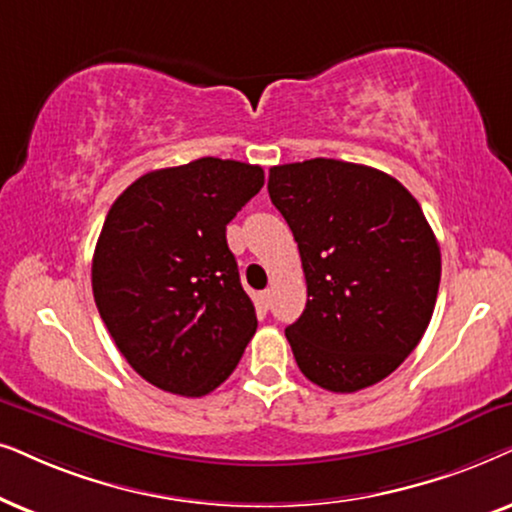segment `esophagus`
<instances>
[{
    "mask_svg": "<svg viewBox=\"0 0 512 512\" xmlns=\"http://www.w3.org/2000/svg\"><path fill=\"white\" fill-rule=\"evenodd\" d=\"M271 297H274V290H262V292H260V297H257V299H260L262 309H269V306H271Z\"/></svg>",
    "mask_w": 512,
    "mask_h": 512,
    "instance_id": "1",
    "label": "esophagus"
}]
</instances>
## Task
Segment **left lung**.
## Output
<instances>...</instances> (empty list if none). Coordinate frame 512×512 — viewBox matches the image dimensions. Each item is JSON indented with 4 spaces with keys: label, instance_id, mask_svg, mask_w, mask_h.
I'll use <instances>...</instances> for the list:
<instances>
[{
    "label": "left lung",
    "instance_id": "obj_1",
    "mask_svg": "<svg viewBox=\"0 0 512 512\" xmlns=\"http://www.w3.org/2000/svg\"><path fill=\"white\" fill-rule=\"evenodd\" d=\"M269 196L306 278V309L285 327L299 370L332 393L386 379L438 299L440 245L417 199L395 177L337 159L274 166Z\"/></svg>",
    "mask_w": 512,
    "mask_h": 512
}]
</instances>
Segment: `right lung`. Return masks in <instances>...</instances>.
I'll list each match as a JSON object with an SVG mask.
<instances>
[{
    "instance_id": "obj_1",
    "label": "right lung",
    "mask_w": 512,
    "mask_h": 512,
    "mask_svg": "<svg viewBox=\"0 0 512 512\" xmlns=\"http://www.w3.org/2000/svg\"><path fill=\"white\" fill-rule=\"evenodd\" d=\"M262 185L260 166L203 156L138 177L109 208L95 306L121 356L161 391H215L255 335L227 224Z\"/></svg>"
}]
</instances>
